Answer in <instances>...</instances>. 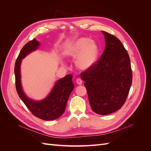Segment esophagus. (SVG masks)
Listing matches in <instances>:
<instances>
[{"label": "esophagus", "mask_w": 151, "mask_h": 151, "mask_svg": "<svg viewBox=\"0 0 151 151\" xmlns=\"http://www.w3.org/2000/svg\"><path fill=\"white\" fill-rule=\"evenodd\" d=\"M76 83H77V84L81 85L82 84H83V81H82V79H80V78H77V79H76Z\"/></svg>", "instance_id": "1"}]
</instances>
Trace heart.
Wrapping results in <instances>:
<instances>
[{
    "label": "heart",
    "instance_id": "heart-1",
    "mask_svg": "<svg viewBox=\"0 0 151 151\" xmlns=\"http://www.w3.org/2000/svg\"><path fill=\"white\" fill-rule=\"evenodd\" d=\"M99 47L97 43L88 37H81L73 41L65 50L68 57L76 58V65L81 70L92 67L98 60Z\"/></svg>",
    "mask_w": 151,
    "mask_h": 151
}]
</instances>
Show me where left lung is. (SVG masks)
<instances>
[{
  "mask_svg": "<svg viewBox=\"0 0 151 151\" xmlns=\"http://www.w3.org/2000/svg\"><path fill=\"white\" fill-rule=\"evenodd\" d=\"M106 46L99 60L82 72L91 108L106 115L125 103L132 82L130 60L125 47L116 36L102 31Z\"/></svg>",
  "mask_w": 151,
  "mask_h": 151,
  "instance_id": "8db88e82",
  "label": "left lung"
}]
</instances>
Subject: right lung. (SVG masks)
Wrapping results in <instances>:
<instances>
[{"label": "right lung", "instance_id": "add662e5", "mask_svg": "<svg viewBox=\"0 0 151 151\" xmlns=\"http://www.w3.org/2000/svg\"><path fill=\"white\" fill-rule=\"evenodd\" d=\"M40 45L38 41L33 39L21 49L14 67L16 88L21 99L35 116L43 120H53L64 113L68 99L74 88V85L72 81V76L68 74L56 82L49 94L43 99L35 101L27 96L21 84V62L28 55L37 50Z\"/></svg>", "mask_w": 151, "mask_h": 151}]
</instances>
